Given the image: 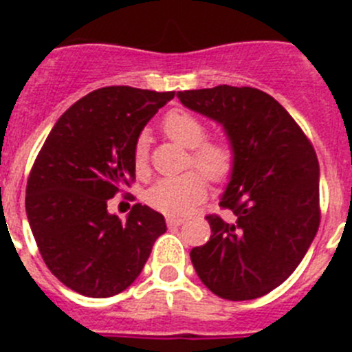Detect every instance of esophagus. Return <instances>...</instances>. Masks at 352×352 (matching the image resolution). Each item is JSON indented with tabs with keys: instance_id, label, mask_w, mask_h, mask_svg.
<instances>
[{
	"instance_id": "34e87169",
	"label": "esophagus",
	"mask_w": 352,
	"mask_h": 352,
	"mask_svg": "<svg viewBox=\"0 0 352 352\" xmlns=\"http://www.w3.org/2000/svg\"><path fill=\"white\" fill-rule=\"evenodd\" d=\"M166 222L169 227H178L185 222V219H179V217H167Z\"/></svg>"
}]
</instances>
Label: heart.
<instances>
[{"label": "heart", "instance_id": "1", "mask_svg": "<svg viewBox=\"0 0 352 352\" xmlns=\"http://www.w3.org/2000/svg\"><path fill=\"white\" fill-rule=\"evenodd\" d=\"M164 132L178 144L192 149V164L203 170L211 182H226L234 169V149L223 139L204 141L208 129L203 121L185 111H173L164 118ZM133 167L139 176L148 173V141L144 135L133 146ZM206 178L197 170L182 176L158 179L148 192L146 203L169 217L186 214L206 197Z\"/></svg>", "mask_w": 352, "mask_h": 352}]
</instances>
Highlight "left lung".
<instances>
[{
  "label": "left lung",
  "mask_w": 352,
  "mask_h": 352,
  "mask_svg": "<svg viewBox=\"0 0 352 352\" xmlns=\"http://www.w3.org/2000/svg\"><path fill=\"white\" fill-rule=\"evenodd\" d=\"M185 107L217 121L234 149L220 199L234 222L206 217L210 241L190 252L199 278L231 301L256 300L291 276L319 229V162L303 130L268 93L214 86L179 91Z\"/></svg>",
  "instance_id": "obj_1"
}]
</instances>
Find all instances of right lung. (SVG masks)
I'll list each match as a JSON object with an SVG mask.
<instances>
[{"label": "right lung", "mask_w": 352, "mask_h": 352, "mask_svg": "<svg viewBox=\"0 0 352 352\" xmlns=\"http://www.w3.org/2000/svg\"><path fill=\"white\" fill-rule=\"evenodd\" d=\"M174 96L130 86L91 91L56 121L30 173L26 213L52 275L89 298L125 291L167 231L158 211L133 204L126 222L107 201L133 178V146Z\"/></svg>", "instance_id": "obj_1"}]
</instances>
